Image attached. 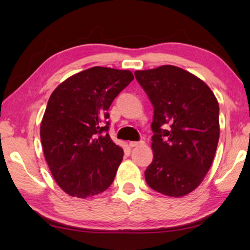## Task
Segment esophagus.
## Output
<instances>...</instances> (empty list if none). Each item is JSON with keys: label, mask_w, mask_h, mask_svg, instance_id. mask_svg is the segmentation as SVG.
Segmentation results:
<instances>
[{"label": "esophagus", "mask_w": 250, "mask_h": 250, "mask_svg": "<svg viewBox=\"0 0 250 250\" xmlns=\"http://www.w3.org/2000/svg\"><path fill=\"white\" fill-rule=\"evenodd\" d=\"M145 145V141H131L129 142V146L131 147H135V146H142Z\"/></svg>", "instance_id": "1"}]
</instances>
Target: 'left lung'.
<instances>
[{
	"label": "left lung",
	"instance_id": "8db88e82",
	"mask_svg": "<svg viewBox=\"0 0 250 250\" xmlns=\"http://www.w3.org/2000/svg\"><path fill=\"white\" fill-rule=\"evenodd\" d=\"M135 79L154 108L153 161L145 172L152 189L181 197L204 180L219 139V107L207 84L180 67L137 70Z\"/></svg>",
	"mask_w": 250,
	"mask_h": 250
}]
</instances>
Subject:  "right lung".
Wrapping results in <instances>:
<instances>
[{"mask_svg":"<svg viewBox=\"0 0 250 250\" xmlns=\"http://www.w3.org/2000/svg\"><path fill=\"white\" fill-rule=\"evenodd\" d=\"M132 80L129 70L97 66L67 78L50 95L41 141L55 181L68 195L94 196L115 180L124 150L108 134V109Z\"/></svg>","mask_w":250,"mask_h":250,"instance_id":"add662e5","label":"right lung"}]
</instances>
